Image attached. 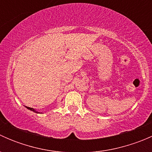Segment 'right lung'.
Here are the masks:
<instances>
[{
  "label": "right lung",
  "instance_id": "right-lung-1",
  "mask_svg": "<svg viewBox=\"0 0 152 152\" xmlns=\"http://www.w3.org/2000/svg\"><path fill=\"white\" fill-rule=\"evenodd\" d=\"M26 108H27V109H28V110H31V111L34 112V113H38L37 111H36V110H35L34 109H33V108H31V107H26Z\"/></svg>",
  "mask_w": 152,
  "mask_h": 152
}]
</instances>
